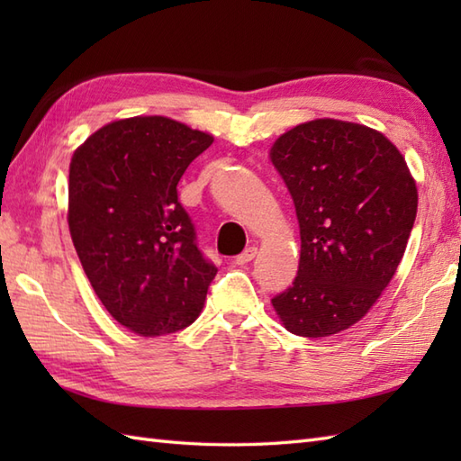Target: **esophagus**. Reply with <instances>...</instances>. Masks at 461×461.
Listing matches in <instances>:
<instances>
[{
    "label": "esophagus",
    "mask_w": 461,
    "mask_h": 461,
    "mask_svg": "<svg viewBox=\"0 0 461 461\" xmlns=\"http://www.w3.org/2000/svg\"><path fill=\"white\" fill-rule=\"evenodd\" d=\"M256 256H258V248L251 246V248L243 249V251L240 253V256L236 258V263H238V266H246V263H249Z\"/></svg>",
    "instance_id": "esophagus-1"
}]
</instances>
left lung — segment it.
Listing matches in <instances>:
<instances>
[{"label": "left lung", "mask_w": 461, "mask_h": 461, "mask_svg": "<svg viewBox=\"0 0 461 461\" xmlns=\"http://www.w3.org/2000/svg\"><path fill=\"white\" fill-rule=\"evenodd\" d=\"M271 162L301 230L297 277L271 299L273 309L293 335H337L394 277L416 220L414 178L384 134L335 119L281 134Z\"/></svg>", "instance_id": "left-lung-1"}]
</instances>
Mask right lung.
<instances>
[{"label":"right lung","mask_w":461,"mask_h":461,"mask_svg":"<svg viewBox=\"0 0 461 461\" xmlns=\"http://www.w3.org/2000/svg\"><path fill=\"white\" fill-rule=\"evenodd\" d=\"M212 142L166 116H134L91 134L68 166L77 256L104 309L140 337L192 325L218 273L176 190Z\"/></svg>","instance_id":"add662e5"}]
</instances>
